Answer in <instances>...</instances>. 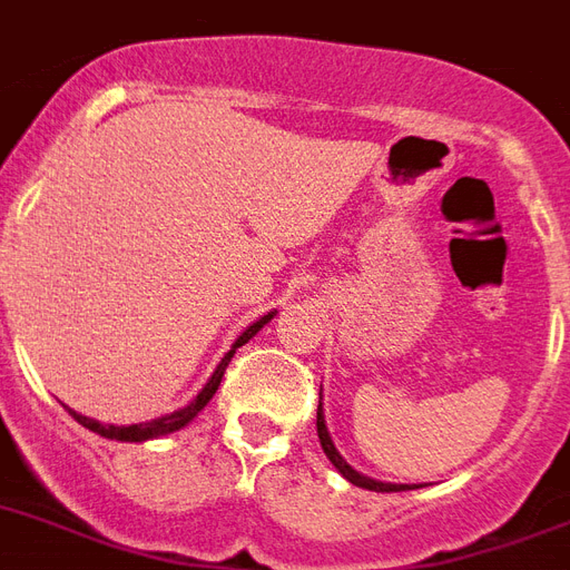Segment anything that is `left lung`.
Wrapping results in <instances>:
<instances>
[{"label": "left lung", "instance_id": "1", "mask_svg": "<svg viewBox=\"0 0 570 570\" xmlns=\"http://www.w3.org/2000/svg\"><path fill=\"white\" fill-rule=\"evenodd\" d=\"M316 433H320V445H323L325 458L332 460L334 469L341 472L350 484H355V488H364V490H376V493H397V490H415L410 488V484H385V481H376V478H367L362 475V472H355L346 460L341 458V451L334 449L332 436H328V428H325V415H323V389H320V410H316Z\"/></svg>", "mask_w": 570, "mask_h": 570}]
</instances>
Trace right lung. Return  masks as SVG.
I'll return each instance as SVG.
<instances>
[{
	"mask_svg": "<svg viewBox=\"0 0 570 570\" xmlns=\"http://www.w3.org/2000/svg\"><path fill=\"white\" fill-rule=\"evenodd\" d=\"M275 314H277V311H272V314H266V316H259V320H256L254 325H247L245 332L238 334L236 343H233V350H229V353L224 355V358H220V364H217L215 373L208 376V382H206V385H203V391H199L197 397H194V401H190L188 406H181V410L169 412V415H160V419H155V421H146V424H128V428H116V424H101V421L86 419V415L68 410V406H65V410L71 412L73 421H80L82 428H89V430H95V433H101L104 440L146 442V440H158V436H167V433H173V430H181V428H185V424H190V421L197 419L199 412L206 410V403L212 401V397H215L217 385H220V380H224V371H227L229 358H233L238 346H245V343L250 341V337H254V334L259 332L263 325L272 323V316H275Z\"/></svg>",
	"mask_w": 570,
	"mask_h": 570,
	"instance_id": "add662e5",
	"label": "right lung"
}]
</instances>
